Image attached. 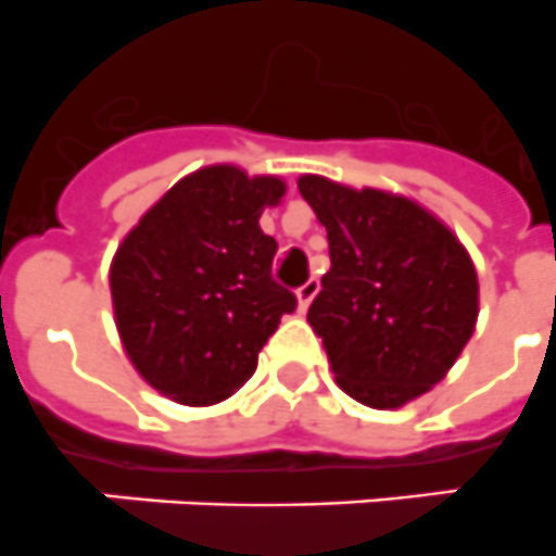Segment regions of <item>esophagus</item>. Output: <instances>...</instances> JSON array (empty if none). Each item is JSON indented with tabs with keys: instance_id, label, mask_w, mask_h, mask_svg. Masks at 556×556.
<instances>
[{
	"instance_id": "1",
	"label": "esophagus",
	"mask_w": 556,
	"mask_h": 556,
	"mask_svg": "<svg viewBox=\"0 0 556 556\" xmlns=\"http://www.w3.org/2000/svg\"><path fill=\"white\" fill-rule=\"evenodd\" d=\"M315 293H318V279H307V282H304L302 288H296L299 309H307L309 302H313V299H315Z\"/></svg>"
}]
</instances>
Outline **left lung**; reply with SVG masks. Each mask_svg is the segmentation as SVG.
<instances>
[{"label":"left lung","instance_id":"8db88e82","mask_svg":"<svg viewBox=\"0 0 556 556\" xmlns=\"http://www.w3.org/2000/svg\"><path fill=\"white\" fill-rule=\"evenodd\" d=\"M332 268L307 313L338 384L393 409L446 377L477 327V268L432 213L393 193L304 174Z\"/></svg>","mask_w":556,"mask_h":556}]
</instances>
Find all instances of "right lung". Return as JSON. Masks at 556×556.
<instances>
[{
    "label": "right lung",
    "instance_id": "obj_1",
    "mask_svg": "<svg viewBox=\"0 0 556 556\" xmlns=\"http://www.w3.org/2000/svg\"><path fill=\"white\" fill-rule=\"evenodd\" d=\"M285 182L210 166L179 179L118 247L110 290L143 379L188 407L224 402L296 296L271 277L277 241L260 216Z\"/></svg>",
    "mask_w": 556,
    "mask_h": 556
}]
</instances>
